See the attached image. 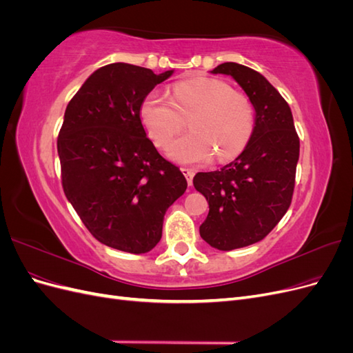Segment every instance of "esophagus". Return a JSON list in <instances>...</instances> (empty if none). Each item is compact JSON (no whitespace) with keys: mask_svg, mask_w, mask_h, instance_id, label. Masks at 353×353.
Here are the masks:
<instances>
[{"mask_svg":"<svg viewBox=\"0 0 353 353\" xmlns=\"http://www.w3.org/2000/svg\"><path fill=\"white\" fill-rule=\"evenodd\" d=\"M181 170H183L184 176L187 178V183H188V185L193 184V176H194V172H193V170L188 169V168H183V169H181Z\"/></svg>","mask_w":353,"mask_h":353,"instance_id":"1","label":"esophagus"}]
</instances>
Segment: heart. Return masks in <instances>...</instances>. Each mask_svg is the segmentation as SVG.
<instances>
[{
	"instance_id": "1",
	"label": "heart",
	"mask_w": 353,
	"mask_h": 353,
	"mask_svg": "<svg viewBox=\"0 0 353 353\" xmlns=\"http://www.w3.org/2000/svg\"><path fill=\"white\" fill-rule=\"evenodd\" d=\"M141 122L156 147L166 148L174 137L190 125V132L169 147L179 163H206L237 157L248 147L254 130V109L248 95L213 78L178 82L170 99L156 91L144 99Z\"/></svg>"
}]
</instances>
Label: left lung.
Returning a JSON list of instances; mask_svg holds the SVG:
<instances>
[{
    "instance_id": "8db88e82",
    "label": "left lung",
    "mask_w": 353,
    "mask_h": 353,
    "mask_svg": "<svg viewBox=\"0 0 353 353\" xmlns=\"http://www.w3.org/2000/svg\"><path fill=\"white\" fill-rule=\"evenodd\" d=\"M212 73L236 79L256 112L253 135L243 153L193 179L209 203L201 239L218 250H232L263 240L290 208L301 143L287 101L259 72L228 61Z\"/></svg>"
}]
</instances>
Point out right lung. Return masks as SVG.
Listing matches in <instances>:
<instances>
[{"label": "right lung", "instance_id": "right-lung-1", "mask_svg": "<svg viewBox=\"0 0 353 353\" xmlns=\"http://www.w3.org/2000/svg\"><path fill=\"white\" fill-rule=\"evenodd\" d=\"M172 72L112 63L95 70L66 108L57 138L63 191L92 237L109 248L150 252L168 208L187 190L140 117L148 92Z\"/></svg>", "mask_w": 353, "mask_h": 353}]
</instances>
